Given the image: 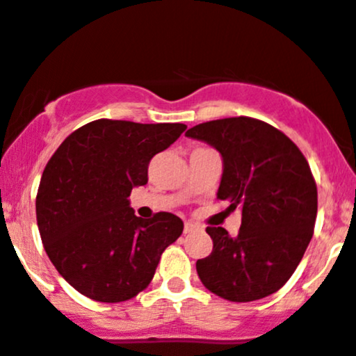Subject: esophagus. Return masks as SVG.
<instances>
[{
	"instance_id": "1",
	"label": "esophagus",
	"mask_w": 356,
	"mask_h": 356,
	"mask_svg": "<svg viewBox=\"0 0 356 356\" xmlns=\"http://www.w3.org/2000/svg\"><path fill=\"white\" fill-rule=\"evenodd\" d=\"M197 225H195V223H191V221H188V223H186L184 225V234H191V232H195V230H197Z\"/></svg>"
}]
</instances>
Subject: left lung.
Instances as JSON below:
<instances>
[{"label": "left lung", "instance_id": "8db88e82", "mask_svg": "<svg viewBox=\"0 0 356 356\" xmlns=\"http://www.w3.org/2000/svg\"><path fill=\"white\" fill-rule=\"evenodd\" d=\"M186 137L212 145L223 159L219 200L241 207L237 237L207 227L212 253L197 261L207 290L232 302L275 293L313 238L318 191L300 149L274 126L253 118L202 122Z\"/></svg>", "mask_w": 356, "mask_h": 356}]
</instances>
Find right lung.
<instances>
[{
    "instance_id": "1",
    "label": "right lung",
    "mask_w": 356,
    "mask_h": 356,
    "mask_svg": "<svg viewBox=\"0 0 356 356\" xmlns=\"http://www.w3.org/2000/svg\"><path fill=\"white\" fill-rule=\"evenodd\" d=\"M186 124L98 119L65 138L36 195L40 237L56 270L96 302H124L149 286L161 253L182 234L170 212L135 216L129 193L147 184L152 156Z\"/></svg>"
}]
</instances>
